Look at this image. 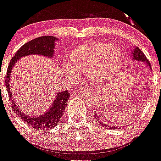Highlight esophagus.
<instances>
[{"label":"esophagus","instance_id":"obj_1","mask_svg":"<svg viewBox=\"0 0 161 161\" xmlns=\"http://www.w3.org/2000/svg\"><path fill=\"white\" fill-rule=\"evenodd\" d=\"M80 92H82V93H87V94L92 93V90H91V89L90 88V87H86V86L81 88Z\"/></svg>","mask_w":161,"mask_h":161}]
</instances>
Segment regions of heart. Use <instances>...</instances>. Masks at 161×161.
<instances>
[{
	"label": "heart",
	"mask_w": 161,
	"mask_h": 161,
	"mask_svg": "<svg viewBox=\"0 0 161 161\" xmlns=\"http://www.w3.org/2000/svg\"><path fill=\"white\" fill-rule=\"evenodd\" d=\"M120 57L118 47L91 42L73 50L69 58V64L76 71H87L89 77L93 80H101L116 67ZM64 68L65 71H69V64H65Z\"/></svg>",
	"instance_id": "obj_1"
}]
</instances>
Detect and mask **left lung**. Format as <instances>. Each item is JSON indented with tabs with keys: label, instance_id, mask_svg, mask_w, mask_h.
<instances>
[{
	"label": "left lung",
	"instance_id": "left-lung-1",
	"mask_svg": "<svg viewBox=\"0 0 161 161\" xmlns=\"http://www.w3.org/2000/svg\"><path fill=\"white\" fill-rule=\"evenodd\" d=\"M131 58H132V60H134V61H142V62L145 63L146 64H147V66H148L149 68L151 70V65H150V63L149 62V61L147 60V57L144 55V53H142V51L139 49V47H134V49L132 50V51H131ZM94 117H95V119L96 121H97V122L100 123L101 125H103V127L105 128H109V129H122V126L121 125H116V126H114V125H110L109 124H105L104 122H103V121H101V120H100V118H98V116H97V112L95 113V114H94ZM124 127V126H123Z\"/></svg>",
	"mask_w": 161,
	"mask_h": 161
}]
</instances>
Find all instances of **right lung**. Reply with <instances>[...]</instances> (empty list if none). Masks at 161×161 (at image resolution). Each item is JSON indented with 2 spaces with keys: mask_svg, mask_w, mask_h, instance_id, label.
<instances>
[{
  "mask_svg": "<svg viewBox=\"0 0 161 161\" xmlns=\"http://www.w3.org/2000/svg\"><path fill=\"white\" fill-rule=\"evenodd\" d=\"M58 39L52 36H43L31 40L28 43L22 45L19 50L16 52L14 56L11 58L9 63L7 71V76L5 79V86L11 100V107L12 110L18 114V116L22 119V121L30 125L33 129L37 130L46 131L53 129L59 122L60 119L62 117L65 111V106L67 101L70 97V92L68 90H63L58 92L56 97L53 99L51 106L48 108L47 111L44 112L41 115L30 116L26 113H24L20 108L16 105L11 96V90L10 88V76L13 67L15 63L20 58L28 55L37 54L53 58L54 54L55 42L58 41Z\"/></svg>",
  "mask_w": 161,
  "mask_h": 161,
  "instance_id": "obj_1",
  "label": "right lung"
}]
</instances>
